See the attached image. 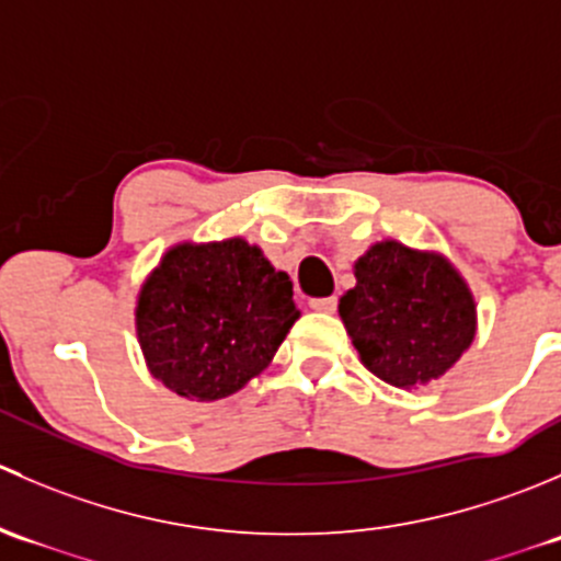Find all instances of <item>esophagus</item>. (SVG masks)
<instances>
[{
    "instance_id": "34e87169",
    "label": "esophagus",
    "mask_w": 561,
    "mask_h": 561,
    "mask_svg": "<svg viewBox=\"0 0 561 561\" xmlns=\"http://www.w3.org/2000/svg\"><path fill=\"white\" fill-rule=\"evenodd\" d=\"M309 307L317 309V312H333L336 309V298H309Z\"/></svg>"
}]
</instances>
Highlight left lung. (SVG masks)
<instances>
[{"label": "left lung", "instance_id": "1", "mask_svg": "<svg viewBox=\"0 0 561 561\" xmlns=\"http://www.w3.org/2000/svg\"><path fill=\"white\" fill-rule=\"evenodd\" d=\"M353 271L339 317L360 364L401 390L448 375L478 333V304L461 271L437 249L396 239L375 241Z\"/></svg>", "mask_w": 561, "mask_h": 561}]
</instances>
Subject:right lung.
Wrapping results in <instances>:
<instances>
[{
	"mask_svg": "<svg viewBox=\"0 0 561 561\" xmlns=\"http://www.w3.org/2000/svg\"><path fill=\"white\" fill-rule=\"evenodd\" d=\"M301 309L293 282L241 236L179 241L135 298L146 369L186 401H219L268 369Z\"/></svg>",
	"mask_w": 561,
	"mask_h": 561,
	"instance_id": "right-lung-1",
	"label": "right lung"
}]
</instances>
